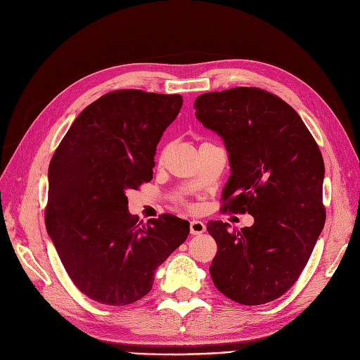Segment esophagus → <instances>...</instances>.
Instances as JSON below:
<instances>
[{
	"instance_id": "1",
	"label": "esophagus",
	"mask_w": 360,
	"mask_h": 360,
	"mask_svg": "<svg viewBox=\"0 0 360 360\" xmlns=\"http://www.w3.org/2000/svg\"><path fill=\"white\" fill-rule=\"evenodd\" d=\"M205 231V224L201 221H192L191 222V234L197 236V234H202Z\"/></svg>"
}]
</instances>
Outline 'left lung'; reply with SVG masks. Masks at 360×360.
<instances>
[{
  "label": "left lung",
  "mask_w": 360,
  "mask_h": 360,
  "mask_svg": "<svg viewBox=\"0 0 360 360\" xmlns=\"http://www.w3.org/2000/svg\"><path fill=\"white\" fill-rule=\"evenodd\" d=\"M193 108L228 151L222 210L254 216L238 231L207 224L217 245L213 284L246 307L275 300L299 279L323 231L321 151L287 102L255 86L201 94Z\"/></svg>",
  "instance_id": "left-lung-1"
}]
</instances>
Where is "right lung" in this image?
<instances>
[{
  "label": "right lung",
  "instance_id": "add662e5",
  "mask_svg": "<svg viewBox=\"0 0 360 360\" xmlns=\"http://www.w3.org/2000/svg\"><path fill=\"white\" fill-rule=\"evenodd\" d=\"M181 105L180 94L108 93L75 118L51 159L46 230L86 297L111 307L144 297L188 238L189 222L174 214L138 224L126 197L153 179L156 147Z\"/></svg>",
  "mask_w": 360,
  "mask_h": 360
}]
</instances>
